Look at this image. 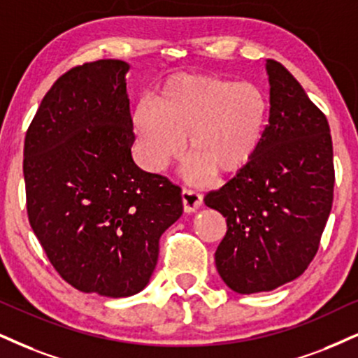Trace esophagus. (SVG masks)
I'll return each instance as SVG.
<instances>
[{
  "label": "esophagus",
  "mask_w": 358,
  "mask_h": 358,
  "mask_svg": "<svg viewBox=\"0 0 358 358\" xmlns=\"http://www.w3.org/2000/svg\"><path fill=\"white\" fill-rule=\"evenodd\" d=\"M182 204L187 214L196 213L202 204V194L191 191V189H182Z\"/></svg>",
  "instance_id": "34e87169"
}]
</instances>
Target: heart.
Returning a JSON list of instances; mask_svg holds the SVG:
<instances>
[{
	"label": "heart",
	"instance_id": "b5f03b06",
	"mask_svg": "<svg viewBox=\"0 0 358 358\" xmlns=\"http://www.w3.org/2000/svg\"><path fill=\"white\" fill-rule=\"evenodd\" d=\"M268 103L249 81L180 74L162 85L156 101L143 99L132 114L141 156L151 171H162L182 151L191 157L184 174L201 184L217 172L232 176L257 151Z\"/></svg>",
	"mask_w": 358,
	"mask_h": 358
}]
</instances>
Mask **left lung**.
I'll return each instance as SVG.
<instances>
[{
	"label": "left lung",
	"mask_w": 358,
	"mask_h": 358,
	"mask_svg": "<svg viewBox=\"0 0 358 358\" xmlns=\"http://www.w3.org/2000/svg\"><path fill=\"white\" fill-rule=\"evenodd\" d=\"M268 124L254 157L204 202L227 220L215 267L237 294L268 292L312 262L334 199L327 117L280 63L266 61Z\"/></svg>",
	"instance_id": "1"
}]
</instances>
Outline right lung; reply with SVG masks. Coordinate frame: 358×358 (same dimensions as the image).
<instances>
[{"mask_svg": "<svg viewBox=\"0 0 358 358\" xmlns=\"http://www.w3.org/2000/svg\"><path fill=\"white\" fill-rule=\"evenodd\" d=\"M127 71L119 59L69 69L24 139L26 206L39 244L74 289L113 299L148 285L159 239L182 215L180 187L132 159Z\"/></svg>", "mask_w": 358, "mask_h": 358, "instance_id": "1", "label": "right lung"}]
</instances>
